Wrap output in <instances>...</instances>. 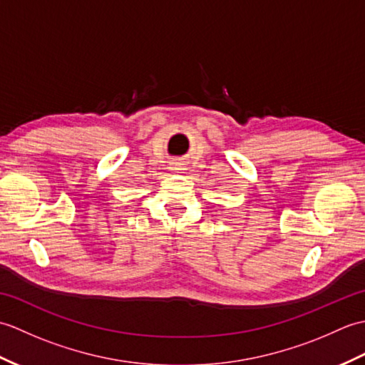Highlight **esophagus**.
Wrapping results in <instances>:
<instances>
[{
    "instance_id": "esophagus-1",
    "label": "esophagus",
    "mask_w": 365,
    "mask_h": 365,
    "mask_svg": "<svg viewBox=\"0 0 365 365\" xmlns=\"http://www.w3.org/2000/svg\"><path fill=\"white\" fill-rule=\"evenodd\" d=\"M173 169H175V170H178V169H180V168H173Z\"/></svg>"
}]
</instances>
